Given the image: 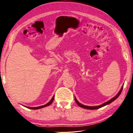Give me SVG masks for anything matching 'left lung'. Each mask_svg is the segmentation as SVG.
Wrapping results in <instances>:
<instances>
[{
	"mask_svg": "<svg viewBox=\"0 0 133 133\" xmlns=\"http://www.w3.org/2000/svg\"><path fill=\"white\" fill-rule=\"evenodd\" d=\"M123 85L122 86V88H121V89H120V91L118 92V94H117V95H116L115 97H113V98H112V99H111L110 100H109V101H108V102H105V103H103V104H101V105L96 106H85V105H83V104H82L80 103L79 102L77 101V99H76V97H75V102H76V103L78 104V105L79 106H80V107H81V108H84V109H90V110H95V109H97L101 108H102V107H103V106H106V105H108V104H110V103H111V102H113L114 101H115V100H116V99H117L118 96H120V95L121 94V93H122V90H123Z\"/></svg>",
	"mask_w": 133,
	"mask_h": 133,
	"instance_id": "left-lung-1",
	"label": "left lung"
}]
</instances>
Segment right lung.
I'll return each instance as SVG.
<instances>
[{
    "instance_id": "obj_1",
    "label": "right lung",
    "mask_w": 133,
    "mask_h": 133,
    "mask_svg": "<svg viewBox=\"0 0 133 133\" xmlns=\"http://www.w3.org/2000/svg\"><path fill=\"white\" fill-rule=\"evenodd\" d=\"M54 96H53V97H52V99H51V101L45 104H44V105L43 106H38V107H35V108H31V107H29V106H24L25 108H27L28 109H33V110H36V109H41V108H45V107H46L48 106H50V104L52 103V102L54 101Z\"/></svg>"
}]
</instances>
